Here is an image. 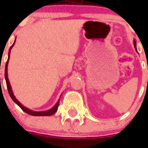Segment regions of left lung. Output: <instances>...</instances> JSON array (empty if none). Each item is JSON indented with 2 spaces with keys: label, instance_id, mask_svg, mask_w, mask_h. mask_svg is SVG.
<instances>
[{
  "label": "left lung",
  "instance_id": "1",
  "mask_svg": "<svg viewBox=\"0 0 148 148\" xmlns=\"http://www.w3.org/2000/svg\"><path fill=\"white\" fill-rule=\"evenodd\" d=\"M134 48H135V50L137 51V46H136V40H134Z\"/></svg>",
  "mask_w": 148,
  "mask_h": 148
}]
</instances>
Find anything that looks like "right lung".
<instances>
[{
    "label": "right lung",
    "instance_id": "add662e5",
    "mask_svg": "<svg viewBox=\"0 0 148 148\" xmlns=\"http://www.w3.org/2000/svg\"><path fill=\"white\" fill-rule=\"evenodd\" d=\"M16 41V39H15L14 42L12 45V46L10 47V49H9V52H8V61L6 63L5 65V72H4V76H5V80H6V84H7V88H8V93H9V95H10V97L12 99L13 101H14L15 103H17V105L19 106L20 108H21L22 110H24V112L27 113V114H28L30 115H32V116H51V115L53 114L54 113L57 111L58 108V105H59V102H60V99L58 100V102L55 103V105L53 106V108L49 109V110H45V111H34V110H32L31 109H29V108H26V107H24V105H22L21 103H20L18 100H17L15 96L14 95V93H13V90L11 89V86H10V81H9V79H8V62H9V59H10V51L12 49V47H14V43Z\"/></svg>",
    "mask_w": 148,
    "mask_h": 148
}]
</instances>
